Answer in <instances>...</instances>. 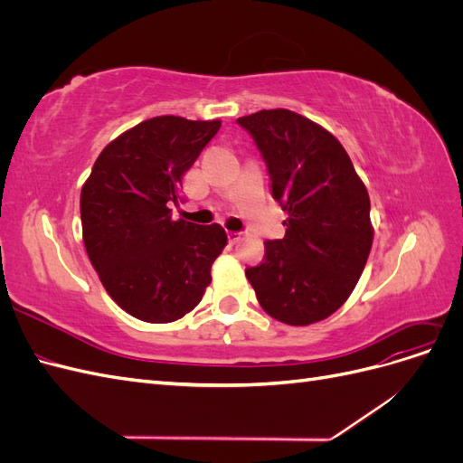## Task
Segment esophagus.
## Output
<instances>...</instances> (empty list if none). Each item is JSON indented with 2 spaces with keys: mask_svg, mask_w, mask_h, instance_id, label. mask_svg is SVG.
<instances>
[{
  "mask_svg": "<svg viewBox=\"0 0 463 463\" xmlns=\"http://www.w3.org/2000/svg\"><path fill=\"white\" fill-rule=\"evenodd\" d=\"M228 240H230L232 245L237 243V241L241 240V232H228Z\"/></svg>",
  "mask_w": 463,
  "mask_h": 463,
  "instance_id": "esophagus-1",
  "label": "esophagus"
}]
</instances>
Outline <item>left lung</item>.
I'll list each match as a JSON object with an SVG mask.
<instances>
[{"label":"left lung","mask_w":463,"mask_h":463,"mask_svg":"<svg viewBox=\"0 0 463 463\" xmlns=\"http://www.w3.org/2000/svg\"><path fill=\"white\" fill-rule=\"evenodd\" d=\"M255 138L288 213L282 240L245 270L262 309L289 326L325 320L352 296L371 245V201L330 131L284 108L237 119Z\"/></svg>","instance_id":"left-lung-1"}]
</instances>
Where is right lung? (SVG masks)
Listing matches in <instances>:
<instances>
[{
  "mask_svg": "<svg viewBox=\"0 0 463 463\" xmlns=\"http://www.w3.org/2000/svg\"><path fill=\"white\" fill-rule=\"evenodd\" d=\"M222 121L160 116L114 138L80 191L82 241L102 286L125 313L174 322L197 307L228 243L218 223L172 218L189 167Z\"/></svg>",
  "mask_w": 463,
  "mask_h": 463,
  "instance_id": "right-lung-1",
  "label": "right lung"
}]
</instances>
